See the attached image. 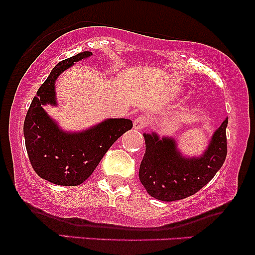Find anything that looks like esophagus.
<instances>
[{
	"mask_svg": "<svg viewBox=\"0 0 255 255\" xmlns=\"http://www.w3.org/2000/svg\"><path fill=\"white\" fill-rule=\"evenodd\" d=\"M147 118H146L145 115H139L135 119V121H134V128H135V129H144L146 126H147Z\"/></svg>",
	"mask_w": 255,
	"mask_h": 255,
	"instance_id": "esophagus-1",
	"label": "esophagus"
}]
</instances>
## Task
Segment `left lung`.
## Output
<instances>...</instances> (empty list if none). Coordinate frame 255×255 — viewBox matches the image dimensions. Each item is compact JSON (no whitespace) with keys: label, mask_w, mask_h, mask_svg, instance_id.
I'll use <instances>...</instances> for the list:
<instances>
[{"label":"left lung","mask_w":255,"mask_h":255,"mask_svg":"<svg viewBox=\"0 0 255 255\" xmlns=\"http://www.w3.org/2000/svg\"><path fill=\"white\" fill-rule=\"evenodd\" d=\"M228 119L213 134L200 158H184L171 137L144 134L146 151L140 163L139 178L151 197L162 201L181 200L195 194L210 182L227 158Z\"/></svg>","instance_id":"left-lung-1"}]
</instances>
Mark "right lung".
<instances>
[{"label":"right lung","instance_id":"right-lung-1","mask_svg":"<svg viewBox=\"0 0 255 255\" xmlns=\"http://www.w3.org/2000/svg\"><path fill=\"white\" fill-rule=\"evenodd\" d=\"M92 55L84 51L61 61L32 99L24 122L25 145L28 159L39 177L60 186H78L91 176L122 134L131 129L127 119H109L81 133H64L42 105L56 104L55 81L64 69Z\"/></svg>","mask_w":255,"mask_h":255}]
</instances>
